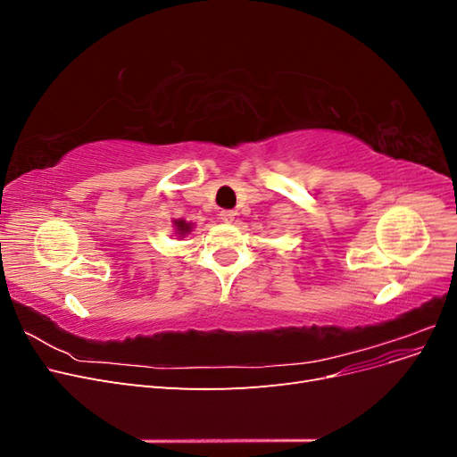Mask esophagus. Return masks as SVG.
Masks as SVG:
<instances>
[{"mask_svg": "<svg viewBox=\"0 0 457 457\" xmlns=\"http://www.w3.org/2000/svg\"><path fill=\"white\" fill-rule=\"evenodd\" d=\"M219 217H220V220H223V223H232L234 217H237V213H234L232 210H223L219 213Z\"/></svg>", "mask_w": 457, "mask_h": 457, "instance_id": "obj_1", "label": "esophagus"}]
</instances>
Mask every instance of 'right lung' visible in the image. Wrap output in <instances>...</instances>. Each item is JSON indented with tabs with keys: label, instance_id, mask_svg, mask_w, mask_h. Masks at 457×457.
<instances>
[{
	"label": "right lung",
	"instance_id": "obj_1",
	"mask_svg": "<svg viewBox=\"0 0 457 457\" xmlns=\"http://www.w3.org/2000/svg\"><path fill=\"white\" fill-rule=\"evenodd\" d=\"M173 225H175V232L179 234V238H183L185 234H188L192 230V225L187 223V220H183V219L173 220Z\"/></svg>",
	"mask_w": 457,
	"mask_h": 457
}]
</instances>
